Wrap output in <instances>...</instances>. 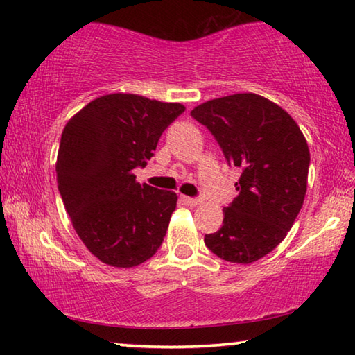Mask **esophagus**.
<instances>
[{
  "label": "esophagus",
  "mask_w": 355,
  "mask_h": 355,
  "mask_svg": "<svg viewBox=\"0 0 355 355\" xmlns=\"http://www.w3.org/2000/svg\"><path fill=\"white\" fill-rule=\"evenodd\" d=\"M180 199L183 200V203H186L188 207H197L200 205L202 203V199H199V197H188V196H182Z\"/></svg>",
  "instance_id": "obj_1"
}]
</instances>
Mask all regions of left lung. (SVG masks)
I'll return each instance as SVG.
<instances>
[{
  "mask_svg": "<svg viewBox=\"0 0 355 355\" xmlns=\"http://www.w3.org/2000/svg\"><path fill=\"white\" fill-rule=\"evenodd\" d=\"M191 116L211 131L228 164L241 169L239 194L207 248L230 263L260 260L284 241L304 205L310 152L294 119L257 94H235L196 106Z\"/></svg>",
  "mask_w": 355,
  "mask_h": 355,
  "instance_id": "1",
  "label": "left lung"
}]
</instances>
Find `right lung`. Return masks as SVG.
I'll return each mask as SVG.
<instances>
[{
  "label": "right lung",
  "instance_id": "1",
  "mask_svg": "<svg viewBox=\"0 0 355 355\" xmlns=\"http://www.w3.org/2000/svg\"><path fill=\"white\" fill-rule=\"evenodd\" d=\"M184 110L136 94H107L64 127L58 188L76 235L101 263L135 268L163 243L178 197L139 184L133 169L147 164L163 131Z\"/></svg>",
  "mask_w": 355,
  "mask_h": 355
}]
</instances>
